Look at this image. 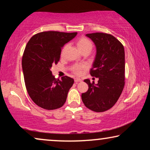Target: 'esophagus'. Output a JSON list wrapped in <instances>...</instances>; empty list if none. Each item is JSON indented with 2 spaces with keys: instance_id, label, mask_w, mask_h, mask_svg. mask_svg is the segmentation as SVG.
<instances>
[{
  "instance_id": "34e87169",
  "label": "esophagus",
  "mask_w": 150,
  "mask_h": 150,
  "mask_svg": "<svg viewBox=\"0 0 150 150\" xmlns=\"http://www.w3.org/2000/svg\"><path fill=\"white\" fill-rule=\"evenodd\" d=\"M74 81L76 82V83H79V82L82 81V80L81 79H79V78H75Z\"/></svg>"
}]
</instances>
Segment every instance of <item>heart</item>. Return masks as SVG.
<instances>
[{
	"mask_svg": "<svg viewBox=\"0 0 150 150\" xmlns=\"http://www.w3.org/2000/svg\"><path fill=\"white\" fill-rule=\"evenodd\" d=\"M76 45L77 48L81 52H90L93 48V43L90 39L86 38V37H81L79 39H77L76 41ZM85 68V65H74L71 70L73 73H74L76 75H81L82 73V70Z\"/></svg>",
	"mask_w": 150,
	"mask_h": 150,
	"instance_id": "1",
	"label": "heart"
}]
</instances>
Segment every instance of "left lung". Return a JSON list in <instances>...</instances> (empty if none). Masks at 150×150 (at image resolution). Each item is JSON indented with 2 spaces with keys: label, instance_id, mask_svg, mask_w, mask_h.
<instances>
[{
  "label": "left lung",
  "instance_id": "8db88e82",
  "mask_svg": "<svg viewBox=\"0 0 150 150\" xmlns=\"http://www.w3.org/2000/svg\"><path fill=\"white\" fill-rule=\"evenodd\" d=\"M96 46L97 54L91 76L98 78L97 85L89 79V89L82 93L84 104L95 112L106 111L113 106L120 97L125 85V52L123 44L110 34L93 33L86 35Z\"/></svg>",
  "mask_w": 150,
  "mask_h": 150
}]
</instances>
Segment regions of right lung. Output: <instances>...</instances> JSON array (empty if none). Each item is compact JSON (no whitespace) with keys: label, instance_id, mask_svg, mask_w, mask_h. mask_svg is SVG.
Returning <instances> with one entry per match:
<instances>
[{"label":"right lung","instance_id":"add662e5","mask_svg":"<svg viewBox=\"0 0 150 150\" xmlns=\"http://www.w3.org/2000/svg\"><path fill=\"white\" fill-rule=\"evenodd\" d=\"M77 33L44 31L32 37L26 44L22 59L27 92L34 103L46 110L61 108L74 84L65 76L55 79L50 70L60 59L61 48Z\"/></svg>","mask_w":150,"mask_h":150}]
</instances>
